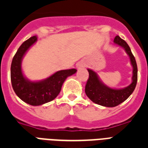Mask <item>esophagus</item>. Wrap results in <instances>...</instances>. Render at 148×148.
Listing matches in <instances>:
<instances>
[{
	"label": "esophagus",
	"instance_id": "obj_1",
	"mask_svg": "<svg viewBox=\"0 0 148 148\" xmlns=\"http://www.w3.org/2000/svg\"><path fill=\"white\" fill-rule=\"evenodd\" d=\"M78 67H83V65H82V64H78Z\"/></svg>",
	"mask_w": 148,
	"mask_h": 148
}]
</instances>
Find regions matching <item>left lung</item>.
I'll return each instance as SVG.
<instances>
[{
  "label": "left lung",
  "instance_id": "left-lung-1",
  "mask_svg": "<svg viewBox=\"0 0 148 148\" xmlns=\"http://www.w3.org/2000/svg\"><path fill=\"white\" fill-rule=\"evenodd\" d=\"M114 44L124 48L130 58V62L133 67L132 71V82L126 88H112L106 85L102 82L97 74L91 69H88L89 72V78L85 86V93L90 101L99 105L113 108L119 105L120 103L126 101L135 89L138 81V67L135 58L131 53V48L126 41L116 36L114 40Z\"/></svg>",
  "mask_w": 148,
  "mask_h": 148
}]
</instances>
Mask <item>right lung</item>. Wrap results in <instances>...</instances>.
I'll return each mask as SVG.
<instances>
[{"instance_id": "1", "label": "right lung", "mask_w": 148, "mask_h": 148, "mask_svg": "<svg viewBox=\"0 0 148 148\" xmlns=\"http://www.w3.org/2000/svg\"><path fill=\"white\" fill-rule=\"evenodd\" d=\"M37 40L38 37L33 36L24 41L13 58L10 67V80L15 94L25 103L32 106L42 105L53 101L59 95L67 77L77 72L74 68L61 70L40 81H32L27 78L22 71V60Z\"/></svg>"}]
</instances>
